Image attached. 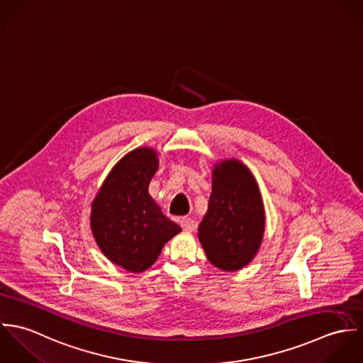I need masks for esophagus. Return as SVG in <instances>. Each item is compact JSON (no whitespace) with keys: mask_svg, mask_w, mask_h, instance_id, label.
Returning <instances> with one entry per match:
<instances>
[{"mask_svg":"<svg viewBox=\"0 0 363 363\" xmlns=\"http://www.w3.org/2000/svg\"><path fill=\"white\" fill-rule=\"evenodd\" d=\"M180 226H182L183 230H186V232H193V230L196 229V222H194V219H191V218H189V216H183V218L180 219Z\"/></svg>","mask_w":363,"mask_h":363,"instance_id":"34e87169","label":"esophagus"}]
</instances>
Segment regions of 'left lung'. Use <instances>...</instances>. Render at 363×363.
<instances>
[{"label": "left lung", "instance_id": "1", "mask_svg": "<svg viewBox=\"0 0 363 363\" xmlns=\"http://www.w3.org/2000/svg\"><path fill=\"white\" fill-rule=\"evenodd\" d=\"M264 228V206L252 172L236 159L216 163L207 213L199 226L209 262L222 271L243 268L257 255Z\"/></svg>", "mask_w": 363, "mask_h": 363}]
</instances>
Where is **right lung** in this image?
Listing matches in <instances>:
<instances>
[{
	"label": "right lung",
	"mask_w": 363,
	"mask_h": 363,
	"mask_svg": "<svg viewBox=\"0 0 363 363\" xmlns=\"http://www.w3.org/2000/svg\"><path fill=\"white\" fill-rule=\"evenodd\" d=\"M159 159L137 148L107 174L92 203L91 229L104 256L130 272L148 269L182 228L166 218L148 193Z\"/></svg>",
	"instance_id": "right-lung-1"
}]
</instances>
